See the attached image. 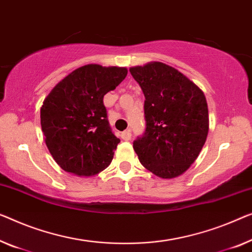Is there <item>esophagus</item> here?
I'll list each match as a JSON object with an SVG mask.
<instances>
[{
  "label": "esophagus",
  "instance_id": "obj_1",
  "mask_svg": "<svg viewBox=\"0 0 252 252\" xmlns=\"http://www.w3.org/2000/svg\"><path fill=\"white\" fill-rule=\"evenodd\" d=\"M131 136H132V134H131V131L130 130H126V131H123V132L121 133V138L123 139V140H126V141L130 140Z\"/></svg>",
  "mask_w": 252,
  "mask_h": 252
}]
</instances>
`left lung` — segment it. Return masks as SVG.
<instances>
[{
	"label": "left lung",
	"instance_id": "obj_1",
	"mask_svg": "<svg viewBox=\"0 0 252 252\" xmlns=\"http://www.w3.org/2000/svg\"><path fill=\"white\" fill-rule=\"evenodd\" d=\"M145 95L146 131L133 141L140 163L157 176L173 179L191 166L209 129L202 90L173 66L150 62L130 67Z\"/></svg>",
	"mask_w": 252,
	"mask_h": 252
}]
</instances>
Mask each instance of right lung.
<instances>
[{"mask_svg": "<svg viewBox=\"0 0 252 252\" xmlns=\"http://www.w3.org/2000/svg\"><path fill=\"white\" fill-rule=\"evenodd\" d=\"M126 73V67L84 65L62 79L44 99L40 125L45 144L62 170L90 176L111 164L120 139L112 132L103 98Z\"/></svg>", "mask_w": 252, "mask_h": 252, "instance_id": "1", "label": "right lung"}]
</instances>
